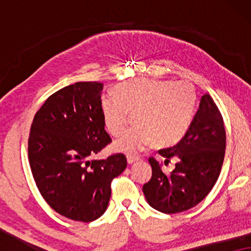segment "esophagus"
<instances>
[{
  "mask_svg": "<svg viewBox=\"0 0 251 251\" xmlns=\"http://www.w3.org/2000/svg\"><path fill=\"white\" fill-rule=\"evenodd\" d=\"M140 159L139 155H133V154H128L126 155V160H128V163H133L135 161H138Z\"/></svg>",
  "mask_w": 251,
  "mask_h": 251,
  "instance_id": "esophagus-1",
  "label": "esophagus"
}]
</instances>
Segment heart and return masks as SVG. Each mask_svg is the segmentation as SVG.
<instances>
[{
	"instance_id": "1",
	"label": "heart",
	"mask_w": 251,
	"mask_h": 251,
	"mask_svg": "<svg viewBox=\"0 0 251 251\" xmlns=\"http://www.w3.org/2000/svg\"><path fill=\"white\" fill-rule=\"evenodd\" d=\"M197 106V92L188 82L133 78L114 89V97L104 96L101 111L113 137L125 133L130 122L136 123L115 147L136 152L152 143L174 145L190 128Z\"/></svg>"
}]
</instances>
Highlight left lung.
Here are the masks:
<instances>
[{"label":"left lung","instance_id":"1","mask_svg":"<svg viewBox=\"0 0 251 251\" xmlns=\"http://www.w3.org/2000/svg\"><path fill=\"white\" fill-rule=\"evenodd\" d=\"M225 147L223 116L214 99L205 94L180 142L159 151L166 164L173 156L178 159L173 173L164 174L162 163L150 156L152 177L143 186L149 204L164 214H178L200 203L218 179Z\"/></svg>","mask_w":251,"mask_h":251}]
</instances>
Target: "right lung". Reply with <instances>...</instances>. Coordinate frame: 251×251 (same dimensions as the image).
<instances>
[{
	"mask_svg": "<svg viewBox=\"0 0 251 251\" xmlns=\"http://www.w3.org/2000/svg\"><path fill=\"white\" fill-rule=\"evenodd\" d=\"M102 83L76 82L50 96L34 115L28 161L47 203L64 217L89 223L104 214L111 184L126 167L114 153L91 157L112 143L101 111Z\"/></svg>",
	"mask_w": 251,
	"mask_h": 251,
	"instance_id": "add662e5",
	"label": "right lung"
}]
</instances>
